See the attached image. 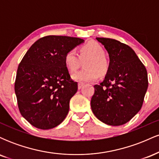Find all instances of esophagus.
Instances as JSON below:
<instances>
[{"label": "esophagus", "mask_w": 159, "mask_h": 159, "mask_svg": "<svg viewBox=\"0 0 159 159\" xmlns=\"http://www.w3.org/2000/svg\"><path fill=\"white\" fill-rule=\"evenodd\" d=\"M84 85V83H78V88L80 90V89L82 88V87H83Z\"/></svg>", "instance_id": "obj_1"}]
</instances>
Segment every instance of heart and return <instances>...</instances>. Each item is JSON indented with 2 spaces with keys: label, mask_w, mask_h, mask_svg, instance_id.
<instances>
[{
  "label": "heart",
  "mask_w": 159,
  "mask_h": 159,
  "mask_svg": "<svg viewBox=\"0 0 159 159\" xmlns=\"http://www.w3.org/2000/svg\"><path fill=\"white\" fill-rule=\"evenodd\" d=\"M105 49L96 41H89L78 48V55L75 50L68 51L64 56L66 68L70 73L76 72L84 62V69L72 75L78 82H90L107 74L109 63L105 57Z\"/></svg>",
  "instance_id": "1"
}]
</instances>
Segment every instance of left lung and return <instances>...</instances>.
Segmentation results:
<instances>
[{"label": "left lung", "mask_w": 159, "mask_h": 159, "mask_svg": "<svg viewBox=\"0 0 159 159\" xmlns=\"http://www.w3.org/2000/svg\"><path fill=\"white\" fill-rule=\"evenodd\" d=\"M96 39L108 52L110 63L105 80L94 86L91 108L102 123L123 125L141 108L148 87L147 69L129 45L110 38Z\"/></svg>", "instance_id": "1"}]
</instances>
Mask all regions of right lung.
Returning <instances> with one entry per match:
<instances>
[{"label":"right lung","instance_id":"right-lung-1","mask_svg":"<svg viewBox=\"0 0 159 159\" xmlns=\"http://www.w3.org/2000/svg\"><path fill=\"white\" fill-rule=\"evenodd\" d=\"M84 41L66 36H44L31 45L20 62L15 81L18 106L34 127L53 129L66 116L78 83L71 79L64 56Z\"/></svg>","mask_w":159,"mask_h":159}]
</instances>
